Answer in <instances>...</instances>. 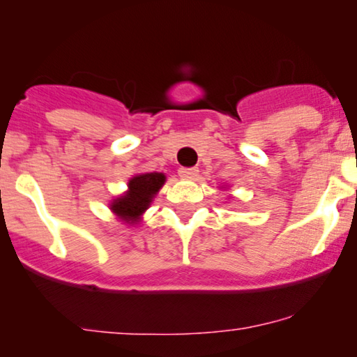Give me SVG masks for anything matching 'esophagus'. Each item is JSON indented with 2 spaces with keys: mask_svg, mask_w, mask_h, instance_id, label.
<instances>
[{
  "mask_svg": "<svg viewBox=\"0 0 357 357\" xmlns=\"http://www.w3.org/2000/svg\"><path fill=\"white\" fill-rule=\"evenodd\" d=\"M180 177L183 178H195L198 175V169L197 167H182L178 170Z\"/></svg>",
  "mask_w": 357,
  "mask_h": 357,
  "instance_id": "34e87169",
  "label": "esophagus"
}]
</instances>
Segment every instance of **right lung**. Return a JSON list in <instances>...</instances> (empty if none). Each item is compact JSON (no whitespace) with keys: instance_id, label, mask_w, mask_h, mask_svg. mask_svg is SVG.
<instances>
[{"instance_id":"add662e5","label":"right lung","mask_w":357,"mask_h":357,"mask_svg":"<svg viewBox=\"0 0 357 357\" xmlns=\"http://www.w3.org/2000/svg\"><path fill=\"white\" fill-rule=\"evenodd\" d=\"M164 182V174L151 172L136 175V177L130 180L128 193L125 197L115 199L114 204H112V209L116 214H120V216H123L125 221H138L144 209H148L154 195L159 192Z\"/></svg>"}]
</instances>
